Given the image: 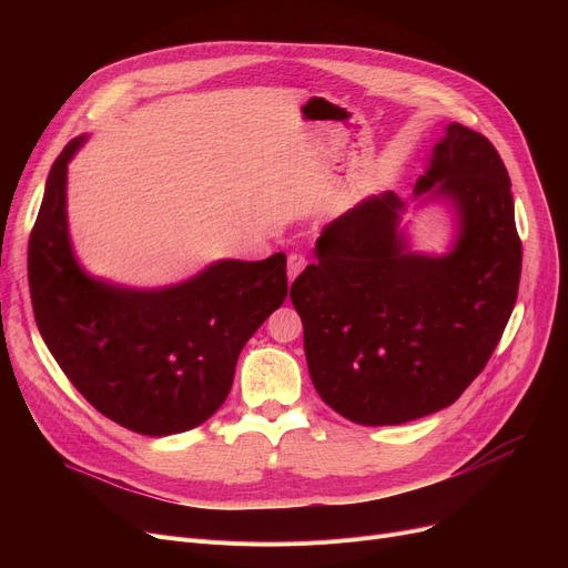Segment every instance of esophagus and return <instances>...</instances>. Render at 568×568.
I'll use <instances>...</instances> for the list:
<instances>
[{
	"label": "esophagus",
	"mask_w": 568,
	"mask_h": 568,
	"mask_svg": "<svg viewBox=\"0 0 568 568\" xmlns=\"http://www.w3.org/2000/svg\"><path fill=\"white\" fill-rule=\"evenodd\" d=\"M306 264H308V260H306L304 253H290L287 255V276H290V281H294L296 276H300L304 272Z\"/></svg>",
	"instance_id": "1"
}]
</instances>
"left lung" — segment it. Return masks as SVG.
Returning <instances> with one entry per match:
<instances>
[{"label": "left lung", "instance_id": "obj_1", "mask_svg": "<svg viewBox=\"0 0 568 568\" xmlns=\"http://www.w3.org/2000/svg\"><path fill=\"white\" fill-rule=\"evenodd\" d=\"M449 197L460 236L444 257L405 251L403 200L371 197L326 225L292 283L320 398L362 426H398L456 403L495 352L518 300L523 244L493 142L446 126L414 193Z\"/></svg>", "mask_w": 568, "mask_h": 568}]
</instances>
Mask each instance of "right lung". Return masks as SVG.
Returning a JSON list of instances; mask_svg holds the SVG:
<instances>
[{"instance_id":"1","label":"right lung","mask_w":568,"mask_h":568,"mask_svg":"<svg viewBox=\"0 0 568 568\" xmlns=\"http://www.w3.org/2000/svg\"><path fill=\"white\" fill-rule=\"evenodd\" d=\"M50 168L29 234L27 276L39 332L75 389L110 422L163 437L204 424L227 398L239 352L287 296L285 255L225 260L189 283L135 292L92 281L67 230V165Z\"/></svg>"}]
</instances>
